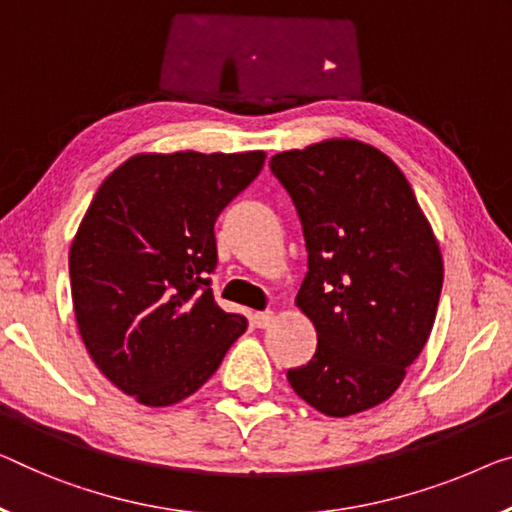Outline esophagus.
Here are the masks:
<instances>
[{
    "instance_id": "obj_1",
    "label": "esophagus",
    "mask_w": 512,
    "mask_h": 512,
    "mask_svg": "<svg viewBox=\"0 0 512 512\" xmlns=\"http://www.w3.org/2000/svg\"><path fill=\"white\" fill-rule=\"evenodd\" d=\"M273 312H255L253 315V324L257 326V329H266V326L273 324Z\"/></svg>"
}]
</instances>
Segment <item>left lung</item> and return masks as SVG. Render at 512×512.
<instances>
[{
    "label": "left lung",
    "mask_w": 512,
    "mask_h": 512,
    "mask_svg": "<svg viewBox=\"0 0 512 512\" xmlns=\"http://www.w3.org/2000/svg\"><path fill=\"white\" fill-rule=\"evenodd\" d=\"M271 172L303 225L308 273L296 305L317 331L299 398L345 418L386 402L430 338L444 259L398 165L372 144L331 137L280 151Z\"/></svg>",
    "instance_id": "obj_1"
}]
</instances>
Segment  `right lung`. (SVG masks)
I'll return each mask as SVG.
<instances>
[{"mask_svg":"<svg viewBox=\"0 0 512 512\" xmlns=\"http://www.w3.org/2000/svg\"><path fill=\"white\" fill-rule=\"evenodd\" d=\"M264 151L137 154L96 190L68 253L91 361L144 407H170L218 370L248 329L220 310L213 225L264 167Z\"/></svg>","mask_w":512,"mask_h":512,"instance_id":"add662e5","label":"right lung"}]
</instances>
